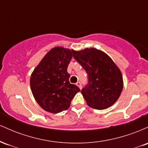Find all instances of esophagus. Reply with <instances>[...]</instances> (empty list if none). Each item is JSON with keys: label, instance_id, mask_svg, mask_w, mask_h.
Wrapping results in <instances>:
<instances>
[{"label": "esophagus", "instance_id": "obj_1", "mask_svg": "<svg viewBox=\"0 0 148 148\" xmlns=\"http://www.w3.org/2000/svg\"><path fill=\"white\" fill-rule=\"evenodd\" d=\"M76 85L80 88V89H81V88H82V86H81V82H77L76 84Z\"/></svg>", "mask_w": 148, "mask_h": 148}]
</instances>
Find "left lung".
Segmentation results:
<instances>
[{"label":"left lung","mask_w":148,"mask_h":148,"mask_svg":"<svg viewBox=\"0 0 148 148\" xmlns=\"http://www.w3.org/2000/svg\"><path fill=\"white\" fill-rule=\"evenodd\" d=\"M73 56L88 74V84L81 93L88 106L103 110L114 104L123 91V79L113 60L95 48L74 51Z\"/></svg>","instance_id":"left-lung-1"}]
</instances>
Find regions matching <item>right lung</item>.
Here are the masks:
<instances>
[{
	"label": "right lung",
	"instance_id": "right-lung-1",
	"mask_svg": "<svg viewBox=\"0 0 148 148\" xmlns=\"http://www.w3.org/2000/svg\"><path fill=\"white\" fill-rule=\"evenodd\" d=\"M73 51L62 47L51 49L30 76L34 98L46 111L58 113L66 111L80 91L78 86L69 83L70 74L67 71Z\"/></svg>",
	"mask_w": 148,
	"mask_h": 148
}]
</instances>
